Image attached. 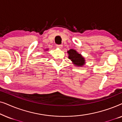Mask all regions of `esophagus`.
Segmentation results:
<instances>
[{
  "instance_id": "34e87169",
  "label": "esophagus",
  "mask_w": 122,
  "mask_h": 122,
  "mask_svg": "<svg viewBox=\"0 0 122 122\" xmlns=\"http://www.w3.org/2000/svg\"><path fill=\"white\" fill-rule=\"evenodd\" d=\"M56 48H59V49H61V48H62V45H61V44L56 45Z\"/></svg>"
}]
</instances>
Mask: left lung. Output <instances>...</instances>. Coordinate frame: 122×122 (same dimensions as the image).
<instances>
[{
    "label": "left lung",
    "mask_w": 122,
    "mask_h": 122,
    "mask_svg": "<svg viewBox=\"0 0 122 122\" xmlns=\"http://www.w3.org/2000/svg\"><path fill=\"white\" fill-rule=\"evenodd\" d=\"M68 53L69 54V59H71L75 65L77 66H82L84 65L85 63L84 58L76 52V51L74 49H70L68 51Z\"/></svg>",
    "instance_id": "8db88e82"
}]
</instances>
